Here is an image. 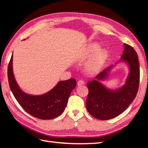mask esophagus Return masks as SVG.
I'll return each instance as SVG.
<instances>
[{
  "mask_svg": "<svg viewBox=\"0 0 148 148\" xmlns=\"http://www.w3.org/2000/svg\"><path fill=\"white\" fill-rule=\"evenodd\" d=\"M84 84V82L83 79H80L78 82V86H82V85Z\"/></svg>",
  "mask_w": 148,
  "mask_h": 148,
  "instance_id": "34e87169",
  "label": "esophagus"
}]
</instances>
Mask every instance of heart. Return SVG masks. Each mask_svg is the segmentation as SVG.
<instances>
[{"instance_id":"heart-1","label":"heart","mask_w":148,"mask_h":148,"mask_svg":"<svg viewBox=\"0 0 148 148\" xmlns=\"http://www.w3.org/2000/svg\"><path fill=\"white\" fill-rule=\"evenodd\" d=\"M99 48L100 46L97 44H92L88 48L87 52V55L88 56H92L95 53L98 52L96 53V55L93 57L92 59L88 62L87 65V70L89 72L93 73L96 71L100 66L106 57V51L105 50H99L98 51Z\"/></svg>"}]
</instances>
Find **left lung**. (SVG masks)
I'll return each mask as SVG.
<instances>
[{
	"instance_id": "left-lung-1",
	"label": "left lung",
	"mask_w": 148,
	"mask_h": 148,
	"mask_svg": "<svg viewBox=\"0 0 148 148\" xmlns=\"http://www.w3.org/2000/svg\"><path fill=\"white\" fill-rule=\"evenodd\" d=\"M125 49L121 60L128 64L130 73L123 87L110 90L97 80L87 83L89 90L86 99V109L92 117L99 120H109L122 114L135 99L140 83V64L136 52L133 47L124 44ZM112 66L107 67L98 74L96 78L103 79Z\"/></svg>"
}]
</instances>
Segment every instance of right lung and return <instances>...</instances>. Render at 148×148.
I'll use <instances>...</instances> for the list:
<instances>
[{
    "instance_id": "1",
    "label": "right lung",
    "mask_w": 148,
    "mask_h": 148,
    "mask_svg": "<svg viewBox=\"0 0 148 148\" xmlns=\"http://www.w3.org/2000/svg\"><path fill=\"white\" fill-rule=\"evenodd\" d=\"M13 55L8 65V79L10 88L20 105L26 112L42 120L53 119L64 111L71 91L77 82L71 78L60 81L50 91L39 96H33L22 91L17 84L12 69Z\"/></svg>"
}]
</instances>
